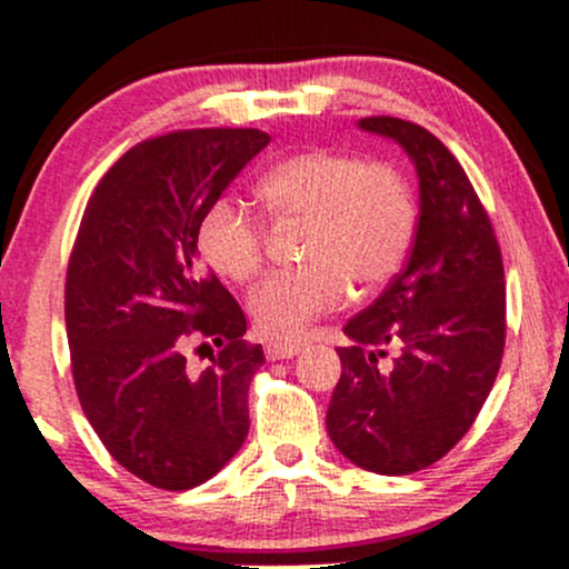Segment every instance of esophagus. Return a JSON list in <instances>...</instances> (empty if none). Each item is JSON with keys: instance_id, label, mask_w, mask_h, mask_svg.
<instances>
[{"instance_id": "esophagus-1", "label": "esophagus", "mask_w": 569, "mask_h": 569, "mask_svg": "<svg viewBox=\"0 0 569 569\" xmlns=\"http://www.w3.org/2000/svg\"><path fill=\"white\" fill-rule=\"evenodd\" d=\"M302 351V340H289V342H267L264 353L270 361L278 359H295V356Z\"/></svg>"}]
</instances>
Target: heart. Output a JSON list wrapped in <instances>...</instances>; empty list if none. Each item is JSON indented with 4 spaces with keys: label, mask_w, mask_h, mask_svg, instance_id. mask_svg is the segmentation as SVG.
Listing matches in <instances>:
<instances>
[{
    "label": "heart",
    "mask_w": 569,
    "mask_h": 569,
    "mask_svg": "<svg viewBox=\"0 0 569 569\" xmlns=\"http://www.w3.org/2000/svg\"><path fill=\"white\" fill-rule=\"evenodd\" d=\"M261 208L278 221H308L302 256L310 264L270 274L248 299L256 329L291 340L318 316L402 270L416 237L408 178L386 161L310 151L280 161L256 183ZM197 251L218 274L248 283L264 264V229L251 210L218 197L197 223Z\"/></svg>",
    "instance_id": "obj_1"
}]
</instances>
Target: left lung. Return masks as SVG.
Here are the masks:
<instances>
[{
  "label": "left lung",
  "instance_id": "1",
  "mask_svg": "<svg viewBox=\"0 0 569 569\" xmlns=\"http://www.w3.org/2000/svg\"><path fill=\"white\" fill-rule=\"evenodd\" d=\"M397 140L418 172V227L405 270L337 348L342 376L327 410L337 451L378 476L446 457L483 408L505 351V270L495 229L453 153L418 123L361 118ZM396 351L380 368L385 348Z\"/></svg>",
  "mask_w": 569,
  "mask_h": 569
}]
</instances>
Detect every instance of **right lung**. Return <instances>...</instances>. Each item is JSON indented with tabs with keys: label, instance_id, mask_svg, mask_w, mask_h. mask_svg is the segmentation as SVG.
Returning a JSON list of instances; mask_svg holds the SVG:
<instances>
[{
	"label": "right lung",
	"instance_id": "add662e5",
	"mask_svg": "<svg viewBox=\"0 0 569 569\" xmlns=\"http://www.w3.org/2000/svg\"><path fill=\"white\" fill-rule=\"evenodd\" d=\"M259 129H186L140 142L104 172L67 267L64 318L80 408L110 457L156 489L204 483L248 437L261 346L197 251V223L267 148ZM193 339L219 353L184 365ZM204 346V342H202Z\"/></svg>",
	"mask_w": 569,
	"mask_h": 569
}]
</instances>
